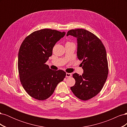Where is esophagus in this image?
I'll return each mask as SVG.
<instances>
[{
	"instance_id": "obj_1",
	"label": "esophagus",
	"mask_w": 127,
	"mask_h": 127,
	"mask_svg": "<svg viewBox=\"0 0 127 127\" xmlns=\"http://www.w3.org/2000/svg\"><path fill=\"white\" fill-rule=\"evenodd\" d=\"M72 76V74L71 73H66V77H70Z\"/></svg>"
}]
</instances>
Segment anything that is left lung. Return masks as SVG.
<instances>
[{"label": "left lung", "instance_id": "left-lung-1", "mask_svg": "<svg viewBox=\"0 0 127 127\" xmlns=\"http://www.w3.org/2000/svg\"><path fill=\"white\" fill-rule=\"evenodd\" d=\"M69 35L77 38L78 58L82 60V75L75 73L72 93L79 99L87 101L98 94L104 85L109 72L105 48L94 34L84 29L69 30Z\"/></svg>", "mask_w": 127, "mask_h": 127}]
</instances>
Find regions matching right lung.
I'll return each instance as SVG.
<instances>
[{"instance_id": "obj_1", "label": "right lung", "mask_w": 127, "mask_h": 127, "mask_svg": "<svg viewBox=\"0 0 127 127\" xmlns=\"http://www.w3.org/2000/svg\"><path fill=\"white\" fill-rule=\"evenodd\" d=\"M65 34L45 29L33 32L23 41L18 52V69L22 85L32 97L47 99L66 77L65 71L52 70L45 64L55 44Z\"/></svg>"}]
</instances>
